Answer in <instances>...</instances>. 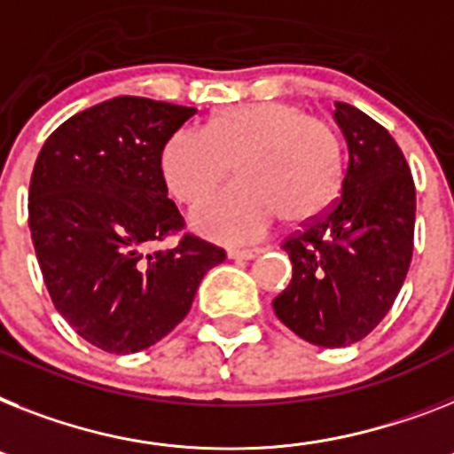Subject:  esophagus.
<instances>
[{
	"label": "esophagus",
	"mask_w": 454,
	"mask_h": 454,
	"mask_svg": "<svg viewBox=\"0 0 454 454\" xmlns=\"http://www.w3.org/2000/svg\"><path fill=\"white\" fill-rule=\"evenodd\" d=\"M260 253H262L260 248H243V250L231 248L230 253H227V257H230V260H253V257H257Z\"/></svg>",
	"instance_id": "esophagus-1"
}]
</instances>
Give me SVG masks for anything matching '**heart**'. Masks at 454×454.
Returning a JSON list of instances; mask_svg holds the SVG:
<instances>
[{"mask_svg":"<svg viewBox=\"0 0 454 454\" xmlns=\"http://www.w3.org/2000/svg\"><path fill=\"white\" fill-rule=\"evenodd\" d=\"M168 192L197 204L230 176L239 185L192 213V227L224 243L260 239L278 215L287 224L317 218L339 192L343 151L329 122L286 101L220 111L206 129L185 127L160 157Z\"/></svg>","mask_w":454,"mask_h":454,"instance_id":"1","label":"heart"}]
</instances>
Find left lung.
<instances>
[{"instance_id": "left-lung-1", "label": "left lung", "mask_w": 454, "mask_h": 454, "mask_svg": "<svg viewBox=\"0 0 454 454\" xmlns=\"http://www.w3.org/2000/svg\"><path fill=\"white\" fill-rule=\"evenodd\" d=\"M348 144L332 204L283 241L292 280L273 310L297 336L322 348L364 339L387 316L413 257L415 183L392 134L339 101Z\"/></svg>"}]
</instances>
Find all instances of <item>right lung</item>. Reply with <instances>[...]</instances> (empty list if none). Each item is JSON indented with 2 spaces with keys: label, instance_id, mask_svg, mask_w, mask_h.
<instances>
[{
  "label": "right lung",
  "instance_id": "1",
  "mask_svg": "<svg viewBox=\"0 0 454 454\" xmlns=\"http://www.w3.org/2000/svg\"><path fill=\"white\" fill-rule=\"evenodd\" d=\"M197 108L115 97L46 138L29 181V231L55 309L106 353L155 346L187 316L220 246L185 231L160 157ZM179 234L176 249L148 251Z\"/></svg>",
  "mask_w": 454,
  "mask_h": 454
}]
</instances>
